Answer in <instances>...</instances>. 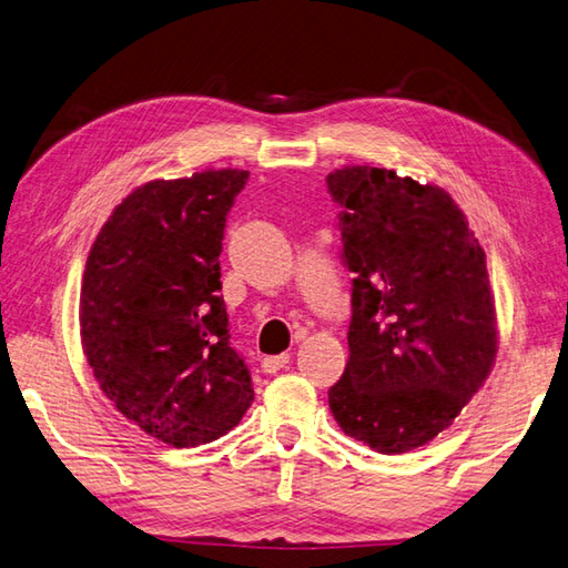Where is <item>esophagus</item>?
<instances>
[{"instance_id":"obj_1","label":"esophagus","mask_w":568,"mask_h":568,"mask_svg":"<svg viewBox=\"0 0 568 568\" xmlns=\"http://www.w3.org/2000/svg\"><path fill=\"white\" fill-rule=\"evenodd\" d=\"M286 364H288V355H286V352H282V355H270V357L262 359V372L276 374L280 369H284Z\"/></svg>"}]
</instances>
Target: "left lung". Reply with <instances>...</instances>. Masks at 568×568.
<instances>
[{
	"instance_id": "8db88e82",
	"label": "left lung",
	"mask_w": 568,
	"mask_h": 568,
	"mask_svg": "<svg viewBox=\"0 0 568 568\" xmlns=\"http://www.w3.org/2000/svg\"><path fill=\"white\" fill-rule=\"evenodd\" d=\"M325 182L355 274L349 362L327 403L345 435L403 455L449 427L494 369L486 252L435 184L369 165Z\"/></svg>"
}]
</instances>
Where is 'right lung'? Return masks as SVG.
<instances>
[{
  "label": "right lung",
  "mask_w": 568,
  "mask_h": 568,
  "mask_svg": "<svg viewBox=\"0 0 568 568\" xmlns=\"http://www.w3.org/2000/svg\"><path fill=\"white\" fill-rule=\"evenodd\" d=\"M245 170L153 180L113 209L87 257L84 357L106 398L150 437L199 447L255 400L221 296L225 216Z\"/></svg>",
  "instance_id": "right-lung-1"
}]
</instances>
